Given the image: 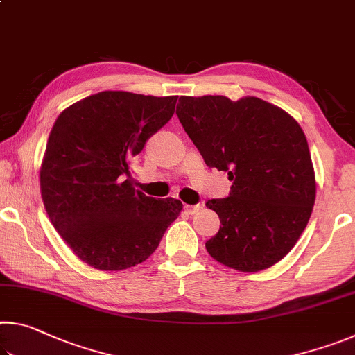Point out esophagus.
Listing matches in <instances>:
<instances>
[{
  "mask_svg": "<svg viewBox=\"0 0 355 355\" xmlns=\"http://www.w3.org/2000/svg\"><path fill=\"white\" fill-rule=\"evenodd\" d=\"M202 209V205H184V211L189 214H197Z\"/></svg>",
  "mask_w": 355,
  "mask_h": 355,
  "instance_id": "34e87169",
  "label": "esophagus"
}]
</instances>
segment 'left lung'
Listing matches in <instances>:
<instances>
[{"label": "left lung", "instance_id": "8db88e82", "mask_svg": "<svg viewBox=\"0 0 355 355\" xmlns=\"http://www.w3.org/2000/svg\"><path fill=\"white\" fill-rule=\"evenodd\" d=\"M177 116L205 164L228 172L230 194L211 199L220 228L205 248L241 272L280 261L302 235L316 182L302 128L290 114L257 97H180Z\"/></svg>", "mask_w": 355, "mask_h": 355}]
</instances>
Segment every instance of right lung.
<instances>
[{"label":"right lung","instance_id":"add662e5","mask_svg":"<svg viewBox=\"0 0 355 355\" xmlns=\"http://www.w3.org/2000/svg\"><path fill=\"white\" fill-rule=\"evenodd\" d=\"M177 95L105 91L56 119L40 167L53 227L73 254L101 271H122L153 254L183 203L133 188L131 158L169 122Z\"/></svg>","mask_w":355,"mask_h":355}]
</instances>
